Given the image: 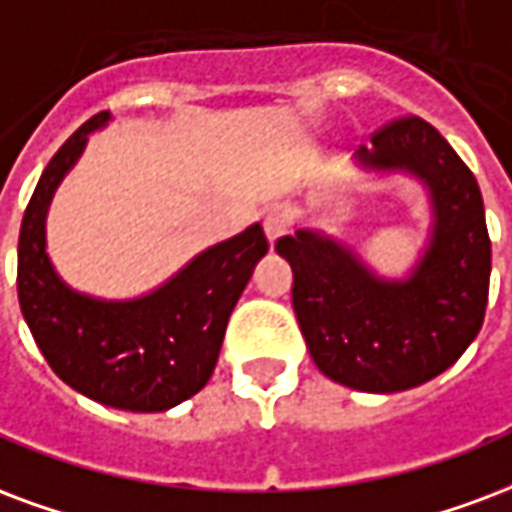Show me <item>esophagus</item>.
Here are the masks:
<instances>
[{"instance_id":"obj_1","label":"esophagus","mask_w":512,"mask_h":512,"mask_svg":"<svg viewBox=\"0 0 512 512\" xmlns=\"http://www.w3.org/2000/svg\"><path fill=\"white\" fill-rule=\"evenodd\" d=\"M263 227H266V236L268 241L274 244L276 238L279 236H285V230H287V222H285V214H279V211H271L266 217V222H263Z\"/></svg>"}]
</instances>
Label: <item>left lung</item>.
Segmentation results:
<instances>
[{"label":"left lung","instance_id":"8db88e82","mask_svg":"<svg viewBox=\"0 0 512 512\" xmlns=\"http://www.w3.org/2000/svg\"><path fill=\"white\" fill-rule=\"evenodd\" d=\"M366 173H404L429 192L426 249L385 279L352 246L314 227L276 241L293 268V309L317 369L366 393L418 388L475 342L488 301L491 241L472 170L429 121L404 116L355 151Z\"/></svg>","mask_w":512,"mask_h":512}]
</instances>
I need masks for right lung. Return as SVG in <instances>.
I'll use <instances>...</instances> for the list:
<instances>
[{"label":"right lung","instance_id":"right-lung-1","mask_svg":"<svg viewBox=\"0 0 512 512\" xmlns=\"http://www.w3.org/2000/svg\"><path fill=\"white\" fill-rule=\"evenodd\" d=\"M108 119L102 111L78 127L34 187L18 238V301L48 366L73 391L116 410L165 412L211 380L230 312L268 241L263 227L249 225L140 298L73 290L48 257L45 217L89 135Z\"/></svg>","mask_w":512,"mask_h":512}]
</instances>
